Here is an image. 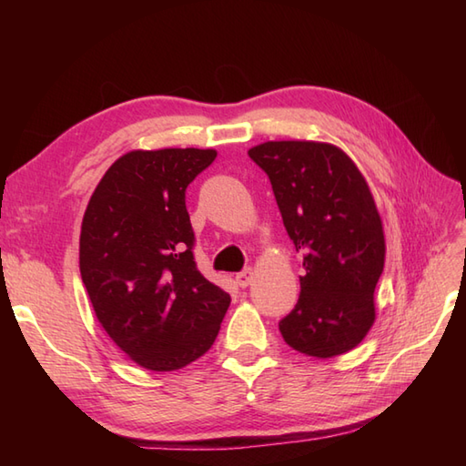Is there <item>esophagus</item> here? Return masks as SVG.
Wrapping results in <instances>:
<instances>
[{"label": "esophagus", "mask_w": 466, "mask_h": 466, "mask_svg": "<svg viewBox=\"0 0 466 466\" xmlns=\"http://www.w3.org/2000/svg\"><path fill=\"white\" fill-rule=\"evenodd\" d=\"M252 280H254V270L252 268H246V270L236 274V284H238L240 289H246V286H248Z\"/></svg>", "instance_id": "obj_1"}]
</instances>
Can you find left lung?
<instances>
[{"label":"left lung","mask_w":466,"mask_h":466,"mask_svg":"<svg viewBox=\"0 0 466 466\" xmlns=\"http://www.w3.org/2000/svg\"><path fill=\"white\" fill-rule=\"evenodd\" d=\"M268 176L286 232L304 256L300 296L279 322L284 342L330 359L352 350L374 322L384 232L359 167L320 142H266L248 152Z\"/></svg>","instance_id":"8db88e82"}]
</instances>
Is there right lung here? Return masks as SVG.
Returning a JSON list of instances; mask_svg holds the SVG:
<instances>
[{
  "instance_id": "1",
  "label": "right lung",
  "mask_w": 466,
  "mask_h": 466,
  "mask_svg": "<svg viewBox=\"0 0 466 466\" xmlns=\"http://www.w3.org/2000/svg\"><path fill=\"white\" fill-rule=\"evenodd\" d=\"M214 150L127 152L97 184L80 234V272L97 320L144 369L176 370L214 344L230 294L194 260L186 187Z\"/></svg>"
}]
</instances>
